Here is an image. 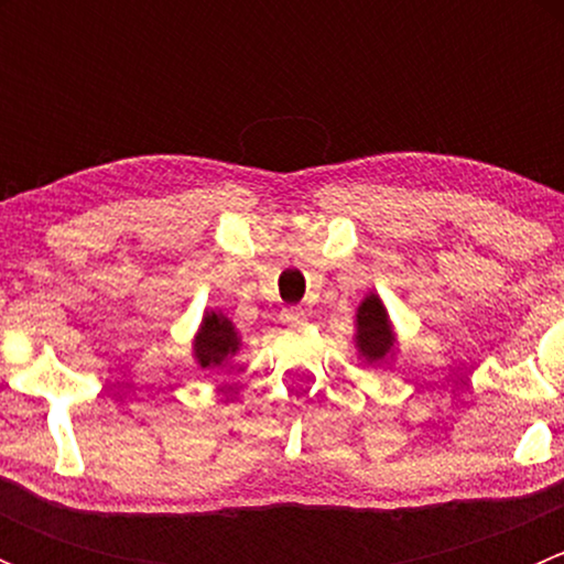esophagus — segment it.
<instances>
[{
	"label": "esophagus",
	"mask_w": 564,
	"mask_h": 564,
	"mask_svg": "<svg viewBox=\"0 0 564 564\" xmlns=\"http://www.w3.org/2000/svg\"><path fill=\"white\" fill-rule=\"evenodd\" d=\"M305 318H308V314L303 308H286L281 314V322L289 324V327H300V324H305Z\"/></svg>",
	"instance_id": "1"
}]
</instances>
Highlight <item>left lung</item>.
I'll return each instance as SVG.
<instances>
[{"mask_svg": "<svg viewBox=\"0 0 564 564\" xmlns=\"http://www.w3.org/2000/svg\"><path fill=\"white\" fill-rule=\"evenodd\" d=\"M395 335H392L388 311L377 294H368L357 308V349L368 362H382L390 355Z\"/></svg>", "mask_w": 564, "mask_h": 564, "instance_id": "1", "label": "left lung"}]
</instances>
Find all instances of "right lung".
Here are the masks:
<instances>
[{"label":"right lung","instance_id":"add662e5","mask_svg":"<svg viewBox=\"0 0 564 564\" xmlns=\"http://www.w3.org/2000/svg\"><path fill=\"white\" fill-rule=\"evenodd\" d=\"M237 349H240V335H237L235 324L220 314H204L202 329H198L196 344H193V355H196L198 366H224V360L237 355Z\"/></svg>","mask_w":564,"mask_h":564}]
</instances>
